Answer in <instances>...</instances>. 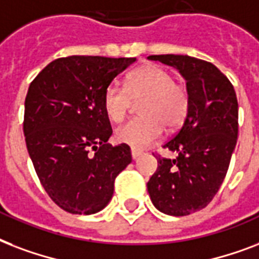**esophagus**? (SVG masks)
<instances>
[{
	"label": "esophagus",
	"mask_w": 259,
	"mask_h": 259,
	"mask_svg": "<svg viewBox=\"0 0 259 259\" xmlns=\"http://www.w3.org/2000/svg\"><path fill=\"white\" fill-rule=\"evenodd\" d=\"M131 155H132V159L134 161H136L138 158L142 155V151H139V150H135V148H131Z\"/></svg>",
	"instance_id": "esophagus-1"
}]
</instances>
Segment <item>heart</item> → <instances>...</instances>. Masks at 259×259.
Segmentation results:
<instances>
[{
    "label": "heart",
    "instance_id": "1",
    "mask_svg": "<svg viewBox=\"0 0 259 259\" xmlns=\"http://www.w3.org/2000/svg\"><path fill=\"white\" fill-rule=\"evenodd\" d=\"M139 98H144L139 109L143 117L130 120L115 132L117 142L135 150L155 143L163 134V124L169 130L180 127L189 112L188 89L176 83L167 70L152 63L128 74L124 88L108 86L102 98L104 112L111 121L120 123L127 116L131 100Z\"/></svg>",
    "mask_w": 259,
    "mask_h": 259
}]
</instances>
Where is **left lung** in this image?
Instances as JSON below:
<instances>
[{
    "instance_id": "obj_1",
    "label": "left lung",
    "mask_w": 259,
    "mask_h": 259,
    "mask_svg": "<svg viewBox=\"0 0 259 259\" xmlns=\"http://www.w3.org/2000/svg\"><path fill=\"white\" fill-rule=\"evenodd\" d=\"M180 71L189 93L181 130L163 144L176 159L158 157L147 190L158 211L186 216L205 208L218 193L238 139V100L215 65L189 55H150Z\"/></svg>"
}]
</instances>
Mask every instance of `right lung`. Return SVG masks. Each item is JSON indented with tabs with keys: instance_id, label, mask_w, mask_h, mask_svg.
I'll list each match as a JSON object with an SVG mask.
<instances>
[{
	"instance_id": "add662e5",
	"label": "right lung",
	"mask_w": 259,
	"mask_h": 259,
	"mask_svg": "<svg viewBox=\"0 0 259 259\" xmlns=\"http://www.w3.org/2000/svg\"><path fill=\"white\" fill-rule=\"evenodd\" d=\"M136 58H59L31 82L24 135L41 185L57 205L92 215L108 205L120 171L132 161L127 144L111 146L104 93Z\"/></svg>"
}]
</instances>
